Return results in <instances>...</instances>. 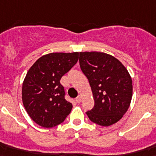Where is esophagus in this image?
Segmentation results:
<instances>
[{
	"instance_id": "1",
	"label": "esophagus",
	"mask_w": 156,
	"mask_h": 156,
	"mask_svg": "<svg viewBox=\"0 0 156 156\" xmlns=\"http://www.w3.org/2000/svg\"><path fill=\"white\" fill-rule=\"evenodd\" d=\"M76 102L78 103V104H80V103L81 102V97H80V96H77L76 98Z\"/></svg>"
}]
</instances>
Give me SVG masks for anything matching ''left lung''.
<instances>
[{"label":"left lung","instance_id":"left-lung-1","mask_svg":"<svg viewBox=\"0 0 156 156\" xmlns=\"http://www.w3.org/2000/svg\"><path fill=\"white\" fill-rule=\"evenodd\" d=\"M80 66L92 88L95 105L86 114L100 126L121 119L131 104L132 80L122 63L104 52H80Z\"/></svg>","mask_w":156,"mask_h":156}]
</instances>
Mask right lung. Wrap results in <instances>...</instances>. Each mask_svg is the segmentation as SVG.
<instances>
[{"mask_svg": "<svg viewBox=\"0 0 156 156\" xmlns=\"http://www.w3.org/2000/svg\"><path fill=\"white\" fill-rule=\"evenodd\" d=\"M79 58V52H52L40 57L24 78L22 101L31 119L43 127H53L63 123L73 108L65 100L61 77Z\"/></svg>", "mask_w": 156, "mask_h": 156, "instance_id": "right-lung-1", "label": "right lung"}]
</instances>
